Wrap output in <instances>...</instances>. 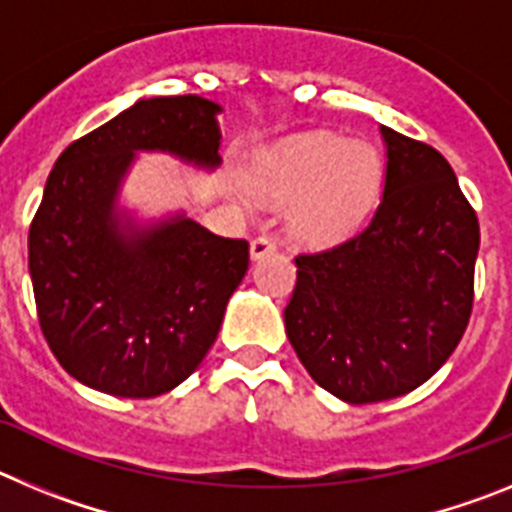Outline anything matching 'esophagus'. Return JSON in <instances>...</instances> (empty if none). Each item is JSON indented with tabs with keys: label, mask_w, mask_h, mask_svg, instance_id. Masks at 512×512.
Masks as SVG:
<instances>
[{
	"label": "esophagus",
	"mask_w": 512,
	"mask_h": 512,
	"mask_svg": "<svg viewBox=\"0 0 512 512\" xmlns=\"http://www.w3.org/2000/svg\"><path fill=\"white\" fill-rule=\"evenodd\" d=\"M277 251V243H274V238H269V235H259L256 241H251V259L259 261L264 259V256H269V253Z\"/></svg>",
	"instance_id": "1"
}]
</instances>
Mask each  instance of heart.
<instances>
[{
    "label": "heart",
    "mask_w": 512,
    "mask_h": 512,
    "mask_svg": "<svg viewBox=\"0 0 512 512\" xmlns=\"http://www.w3.org/2000/svg\"><path fill=\"white\" fill-rule=\"evenodd\" d=\"M253 187L274 202H289L287 225L310 246L343 241L374 210L382 189V158L369 143L341 135H305L253 176Z\"/></svg>",
    "instance_id": "heart-1"
}]
</instances>
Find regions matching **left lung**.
<instances>
[{
	"instance_id": "obj_1",
	"label": "left lung",
	"mask_w": 512,
	"mask_h": 512,
	"mask_svg": "<svg viewBox=\"0 0 512 512\" xmlns=\"http://www.w3.org/2000/svg\"><path fill=\"white\" fill-rule=\"evenodd\" d=\"M384 189L336 248L297 256L284 328L315 382L351 405L408 395L459 346L474 302L479 223L436 148L379 125Z\"/></svg>"
}]
</instances>
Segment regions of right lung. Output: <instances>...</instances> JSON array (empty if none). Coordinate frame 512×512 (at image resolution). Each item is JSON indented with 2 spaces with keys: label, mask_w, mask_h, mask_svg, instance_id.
Masks as SVG:
<instances>
[{
  "label": "right lung",
  "mask_w": 512,
  "mask_h": 512,
  "mask_svg": "<svg viewBox=\"0 0 512 512\" xmlns=\"http://www.w3.org/2000/svg\"><path fill=\"white\" fill-rule=\"evenodd\" d=\"M223 107L197 94L148 97L58 156L27 238L43 336L81 384L115 397L171 392L202 364L248 243L220 238L187 212L138 220L122 184L138 153L215 171Z\"/></svg>",
  "instance_id": "obj_1"
}]
</instances>
